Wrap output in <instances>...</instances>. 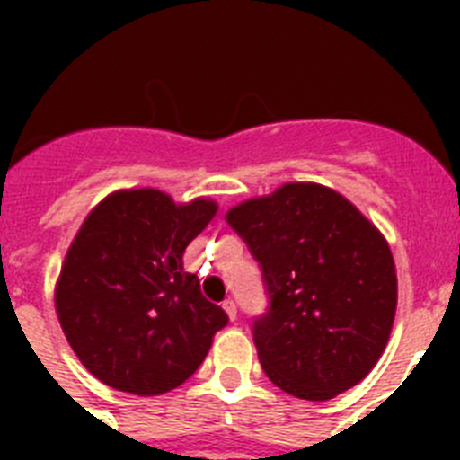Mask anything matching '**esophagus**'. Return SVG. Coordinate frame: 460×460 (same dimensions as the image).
<instances>
[{
    "instance_id": "esophagus-1",
    "label": "esophagus",
    "mask_w": 460,
    "mask_h": 460,
    "mask_svg": "<svg viewBox=\"0 0 460 460\" xmlns=\"http://www.w3.org/2000/svg\"><path fill=\"white\" fill-rule=\"evenodd\" d=\"M223 311L227 313V318L230 320H237V304H234L233 299H226V302H223Z\"/></svg>"
}]
</instances>
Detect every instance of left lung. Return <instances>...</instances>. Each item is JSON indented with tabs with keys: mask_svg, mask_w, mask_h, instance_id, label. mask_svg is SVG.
Listing matches in <instances>:
<instances>
[{
	"mask_svg": "<svg viewBox=\"0 0 460 460\" xmlns=\"http://www.w3.org/2000/svg\"><path fill=\"white\" fill-rule=\"evenodd\" d=\"M262 270L270 308L253 341L267 377L290 396L329 401L385 352L396 313L387 239L350 200L286 184L226 214Z\"/></svg>",
	"mask_w": 460,
	"mask_h": 460,
	"instance_id": "8db88e82",
	"label": "left lung"
}]
</instances>
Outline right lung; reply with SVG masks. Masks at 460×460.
<instances>
[{
	"label": "right lung",
	"mask_w": 460,
	"mask_h": 460,
	"mask_svg": "<svg viewBox=\"0 0 460 460\" xmlns=\"http://www.w3.org/2000/svg\"><path fill=\"white\" fill-rule=\"evenodd\" d=\"M217 214L156 189L117 190L73 239L55 288L68 345L108 387L158 396L189 380L227 324L184 270V251Z\"/></svg>",
	"instance_id": "obj_1"
}]
</instances>
